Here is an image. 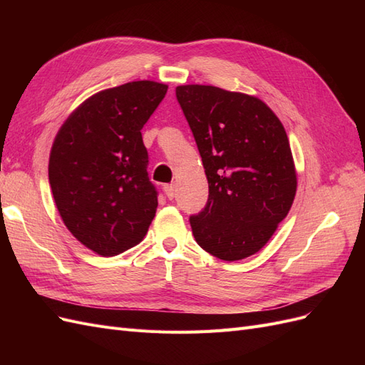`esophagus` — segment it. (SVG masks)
<instances>
[{
	"instance_id": "esophagus-1",
	"label": "esophagus",
	"mask_w": 365,
	"mask_h": 365,
	"mask_svg": "<svg viewBox=\"0 0 365 365\" xmlns=\"http://www.w3.org/2000/svg\"><path fill=\"white\" fill-rule=\"evenodd\" d=\"M164 192H165V196L169 197V200H173L175 195H176V190H175V185L173 184H168L164 187Z\"/></svg>"
}]
</instances>
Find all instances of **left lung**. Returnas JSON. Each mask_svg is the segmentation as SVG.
<instances>
[{"label":"left lung","mask_w":365,"mask_h":365,"mask_svg":"<svg viewBox=\"0 0 365 365\" xmlns=\"http://www.w3.org/2000/svg\"><path fill=\"white\" fill-rule=\"evenodd\" d=\"M208 181L190 216L197 245L227 262L260 251L288 216L297 173L288 135L260 98L212 85L176 86Z\"/></svg>","instance_id":"1"}]
</instances>
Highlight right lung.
Wrapping results in <instances>:
<instances>
[{
    "mask_svg": "<svg viewBox=\"0 0 365 365\" xmlns=\"http://www.w3.org/2000/svg\"><path fill=\"white\" fill-rule=\"evenodd\" d=\"M168 85L138 81L91 96L53 141L48 180L70 233L98 256L138 245L158 207L141 129Z\"/></svg>",
    "mask_w": 365,
    "mask_h": 365,
    "instance_id": "right-lung-1",
    "label": "right lung"
}]
</instances>
